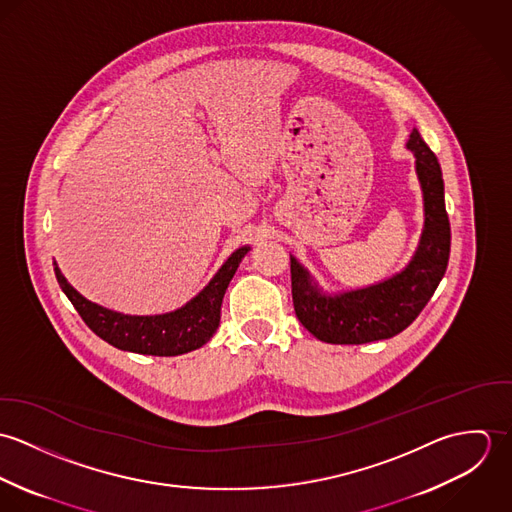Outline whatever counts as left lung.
I'll use <instances>...</instances> for the list:
<instances>
[{
    "label": "left lung",
    "mask_w": 512,
    "mask_h": 512,
    "mask_svg": "<svg viewBox=\"0 0 512 512\" xmlns=\"http://www.w3.org/2000/svg\"><path fill=\"white\" fill-rule=\"evenodd\" d=\"M408 149L416 155L426 224L412 262L400 274L365 290L323 295L295 258L290 260L295 315L319 341L363 345L398 335L420 315L447 270L451 228L443 201L438 157L418 130L410 134Z\"/></svg>",
    "instance_id": "8db88e82"
}]
</instances>
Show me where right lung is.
I'll list each match as a JSON object with an SVG mask.
<instances>
[{
	"label": "right lung",
	"instance_id": "obj_1",
	"mask_svg": "<svg viewBox=\"0 0 512 512\" xmlns=\"http://www.w3.org/2000/svg\"><path fill=\"white\" fill-rule=\"evenodd\" d=\"M248 250L250 246H242L236 252H232L230 258L222 264L217 276L209 282V286L197 297H193L185 307L173 313L153 317L122 315L84 299L65 280L57 264L55 276L61 290L71 299L82 321L100 339H104L116 349L130 353L175 357L203 347L215 335V331L219 329L222 297Z\"/></svg>",
	"mask_w": 512,
	"mask_h": 512
}]
</instances>
